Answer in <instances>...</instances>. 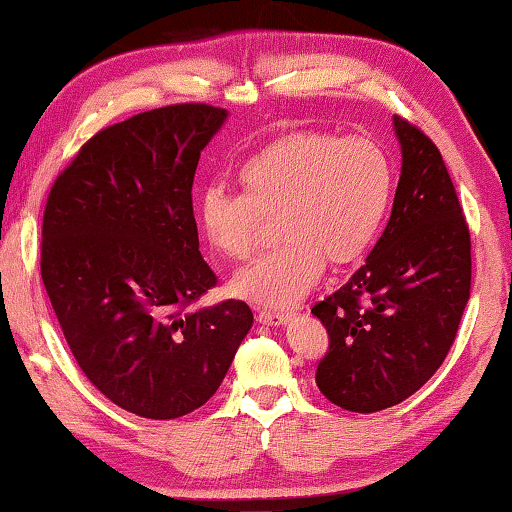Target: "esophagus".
<instances>
[{"label": "esophagus", "instance_id": "esophagus-1", "mask_svg": "<svg viewBox=\"0 0 512 512\" xmlns=\"http://www.w3.org/2000/svg\"><path fill=\"white\" fill-rule=\"evenodd\" d=\"M289 318H291L289 314H280V311H266V309L257 311V320H259V323H262V325H271V327L284 325Z\"/></svg>", "mask_w": 512, "mask_h": 512}]
</instances>
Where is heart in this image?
Masks as SVG:
<instances>
[{"instance_id": "heart-1", "label": "heart", "mask_w": 512, "mask_h": 512, "mask_svg": "<svg viewBox=\"0 0 512 512\" xmlns=\"http://www.w3.org/2000/svg\"><path fill=\"white\" fill-rule=\"evenodd\" d=\"M244 194L207 187L198 223L210 246L246 259L262 221L277 216L287 239L232 277V293L266 309H289L320 280L325 259L345 266L375 241L393 196L388 155L368 137L296 131L268 142L239 167Z\"/></svg>"}]
</instances>
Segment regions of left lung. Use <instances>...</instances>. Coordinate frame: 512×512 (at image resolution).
Here are the masks:
<instances>
[{"label":"left lung","mask_w":512,"mask_h":512,"mask_svg":"<svg viewBox=\"0 0 512 512\" xmlns=\"http://www.w3.org/2000/svg\"><path fill=\"white\" fill-rule=\"evenodd\" d=\"M402 173L386 230L357 273L314 305L329 350L316 384L354 413L384 411L445 361L470 300L472 244L438 146L393 117Z\"/></svg>","instance_id":"obj_1"}]
</instances>
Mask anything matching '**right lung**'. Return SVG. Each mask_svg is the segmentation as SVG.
Wrapping results in <instances>:
<instances>
[{"label":"right lung","mask_w":512,"mask_h":512,"mask_svg":"<svg viewBox=\"0 0 512 512\" xmlns=\"http://www.w3.org/2000/svg\"><path fill=\"white\" fill-rule=\"evenodd\" d=\"M225 119L178 103L103 128L47 198L40 273L65 341L85 377L140 418L203 406L253 327L241 300L187 311L216 284L192 185Z\"/></svg>","instance_id":"right-lung-1"}]
</instances>
